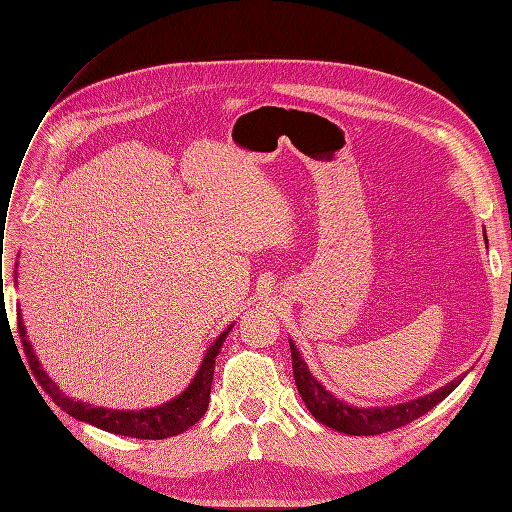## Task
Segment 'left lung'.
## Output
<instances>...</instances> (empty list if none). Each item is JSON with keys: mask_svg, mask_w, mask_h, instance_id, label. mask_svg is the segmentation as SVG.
Here are the masks:
<instances>
[{"mask_svg": "<svg viewBox=\"0 0 512 512\" xmlns=\"http://www.w3.org/2000/svg\"><path fill=\"white\" fill-rule=\"evenodd\" d=\"M485 241H487V235H485ZM290 352H292L294 382H297L299 395L303 397L307 410L312 412V416L322 425H327L335 431L348 433V436H378V433L404 427L416 421L418 416L427 414L431 408H436L440 401L451 395L461 382V378H457L438 391L412 401H404V404H397V406L359 408V406L346 404V401L337 399L331 391L324 389V386L309 374L299 348L292 342H290Z\"/></svg>", "mask_w": 512, "mask_h": 512, "instance_id": "left-lung-1", "label": "left lung"}]
</instances>
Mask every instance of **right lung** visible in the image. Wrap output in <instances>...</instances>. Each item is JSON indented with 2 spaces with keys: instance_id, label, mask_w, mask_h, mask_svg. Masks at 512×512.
I'll list each match as a JSON object with an SVG mask.
<instances>
[{
  "instance_id": "add662e5",
  "label": "right lung",
  "mask_w": 512,
  "mask_h": 512,
  "mask_svg": "<svg viewBox=\"0 0 512 512\" xmlns=\"http://www.w3.org/2000/svg\"><path fill=\"white\" fill-rule=\"evenodd\" d=\"M232 324L220 333V337L209 346L203 363H200L194 380L190 382L179 397L166 401V404L158 408H145V410H108V408H94L91 404H83L59 391V386L44 374V369L38 363V356L34 354L32 344L25 335V324L19 314V333L23 339V350L29 359V367H32L34 376L38 378L44 393H49L55 404L66 410L76 421L89 423L94 427H100L104 431L119 433V436L138 438V440H164L179 436V433L188 431L200 416L205 414L211 397V382H213V369H215V356L220 354L222 344L226 342V335L230 333Z\"/></svg>"
}]
</instances>
